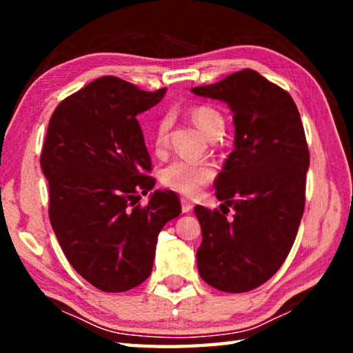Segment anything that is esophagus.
<instances>
[{
	"label": "esophagus",
	"instance_id": "34e87169",
	"mask_svg": "<svg viewBox=\"0 0 353 353\" xmlns=\"http://www.w3.org/2000/svg\"><path fill=\"white\" fill-rule=\"evenodd\" d=\"M181 203H182V212H183V214H188V212H191V211H192L194 205L191 203L190 200L182 199V200H181Z\"/></svg>",
	"mask_w": 353,
	"mask_h": 353
}]
</instances>
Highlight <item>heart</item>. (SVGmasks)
I'll use <instances>...</instances> for the list:
<instances>
[{"label": "heart", "mask_w": 353, "mask_h": 353, "mask_svg": "<svg viewBox=\"0 0 353 353\" xmlns=\"http://www.w3.org/2000/svg\"><path fill=\"white\" fill-rule=\"evenodd\" d=\"M191 118L201 133L209 139L219 138L224 130V124H226L221 112L211 104H200L191 110ZM170 129L171 118L165 115L157 121L153 133V145L157 153L167 148ZM214 176L215 170L209 162H190L183 159L172 161L159 171L162 185L183 194V196H194L201 186L211 182Z\"/></svg>", "instance_id": "obj_1"}]
</instances>
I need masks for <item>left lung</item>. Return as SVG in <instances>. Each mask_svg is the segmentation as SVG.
Here are the masks:
<instances>
[{"label": "left lung", "mask_w": 353, "mask_h": 353, "mask_svg": "<svg viewBox=\"0 0 353 353\" xmlns=\"http://www.w3.org/2000/svg\"><path fill=\"white\" fill-rule=\"evenodd\" d=\"M191 91L228 103L235 124V148L214 182L235 214L194 208L203 235L197 268L211 287L245 292L281 268L302 220L310 150L301 114L287 91L253 70Z\"/></svg>", "instance_id": "8db88e82"}]
</instances>
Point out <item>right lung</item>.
<instances>
[{
	"label": "right lung",
	"instance_id": "right-lung-1",
	"mask_svg": "<svg viewBox=\"0 0 353 353\" xmlns=\"http://www.w3.org/2000/svg\"><path fill=\"white\" fill-rule=\"evenodd\" d=\"M167 89L142 91L104 76L59 104L45 137L41 167L48 215L66 259L95 288L121 292L152 273L157 235L181 214L176 192H139L156 183L137 115Z\"/></svg>",
	"mask_w": 353,
	"mask_h": 353
}]
</instances>
